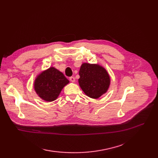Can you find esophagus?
Here are the masks:
<instances>
[{"mask_svg": "<svg viewBox=\"0 0 158 158\" xmlns=\"http://www.w3.org/2000/svg\"><path fill=\"white\" fill-rule=\"evenodd\" d=\"M69 79H70V81L72 82H74L75 81H76V79H75L74 77H70Z\"/></svg>", "mask_w": 158, "mask_h": 158, "instance_id": "obj_1", "label": "esophagus"}]
</instances>
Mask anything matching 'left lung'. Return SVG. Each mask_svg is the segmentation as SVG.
<instances>
[{"label": "left lung", "mask_w": 158, "mask_h": 158, "mask_svg": "<svg viewBox=\"0 0 158 158\" xmlns=\"http://www.w3.org/2000/svg\"><path fill=\"white\" fill-rule=\"evenodd\" d=\"M79 74V86L85 94L90 98H99L106 93L110 87V75L99 64L82 63Z\"/></svg>", "instance_id": "obj_1"}]
</instances>
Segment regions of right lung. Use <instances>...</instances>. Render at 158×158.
I'll return each mask as SVG.
<instances>
[{"label":"right lung","mask_w":158,"mask_h":158,"mask_svg":"<svg viewBox=\"0 0 158 158\" xmlns=\"http://www.w3.org/2000/svg\"><path fill=\"white\" fill-rule=\"evenodd\" d=\"M69 83V81L62 72L54 67H50L36 77L34 88L41 99L52 102L56 100L64 86Z\"/></svg>","instance_id":"right-lung-1"}]
</instances>
